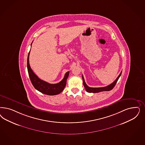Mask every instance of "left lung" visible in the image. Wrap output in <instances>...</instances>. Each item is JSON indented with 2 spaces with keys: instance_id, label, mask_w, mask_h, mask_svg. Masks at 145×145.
<instances>
[{
  "instance_id": "1",
  "label": "left lung",
  "mask_w": 145,
  "mask_h": 145,
  "mask_svg": "<svg viewBox=\"0 0 145 145\" xmlns=\"http://www.w3.org/2000/svg\"><path fill=\"white\" fill-rule=\"evenodd\" d=\"M121 72L120 73V74L118 76L116 80L112 83V84L108 85L107 86L105 87H103V88H90L87 85V84H86L85 80H84V77L82 75V78H83V85H84V88L86 89V91L89 92V93H98V92H103V91H109L112 90L114 87L115 86V85L117 83V80L119 79L121 75Z\"/></svg>"
}]
</instances>
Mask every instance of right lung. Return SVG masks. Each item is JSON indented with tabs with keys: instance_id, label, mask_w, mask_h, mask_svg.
<instances>
[{
	"instance_id": "add662e5",
	"label": "right lung",
	"mask_w": 145,
	"mask_h": 145,
	"mask_svg": "<svg viewBox=\"0 0 145 145\" xmlns=\"http://www.w3.org/2000/svg\"><path fill=\"white\" fill-rule=\"evenodd\" d=\"M31 45L32 43L31 44ZM30 52H29L27 58V68L30 79L34 88L41 93L47 95H54L60 93L65 88L67 80L69 74V71L65 73L63 79L60 82L57 84H50L45 81L40 80V78H38L37 76L33 72L29 65V57Z\"/></svg>"
}]
</instances>
